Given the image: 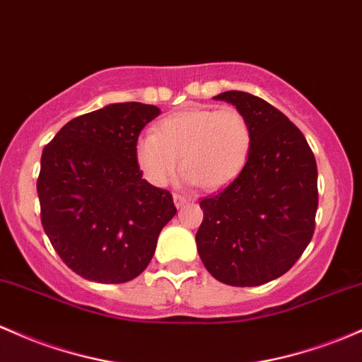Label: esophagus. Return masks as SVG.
<instances>
[{
  "label": "esophagus",
  "mask_w": 362,
  "mask_h": 362,
  "mask_svg": "<svg viewBox=\"0 0 362 362\" xmlns=\"http://www.w3.org/2000/svg\"><path fill=\"white\" fill-rule=\"evenodd\" d=\"M173 201H175V206H177V208H182V206H185L187 202H190L192 199H190V197H187V196H184V194H175Z\"/></svg>",
  "instance_id": "1"
}]
</instances>
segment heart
I'll list each match as a JSON object with an SVG mask.
<instances>
[{"label":"heart","mask_w":362,"mask_h":362,"mask_svg":"<svg viewBox=\"0 0 362 362\" xmlns=\"http://www.w3.org/2000/svg\"><path fill=\"white\" fill-rule=\"evenodd\" d=\"M254 146L251 122L237 108H185L156 123L153 136L137 141L136 160L154 185H165L178 168L201 189L214 190L235 180Z\"/></svg>","instance_id":"obj_1"}]
</instances>
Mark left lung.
Returning <instances> with one entry per match:
<instances>
[{"instance_id":"obj_1","label":"left lung","mask_w":362,"mask_h":362,"mask_svg":"<svg viewBox=\"0 0 362 362\" xmlns=\"http://www.w3.org/2000/svg\"><path fill=\"white\" fill-rule=\"evenodd\" d=\"M254 132L249 163L235 180L201 199L197 251L218 281L256 287L287 273L313 239L317 209L315 154L299 129L264 99L226 90Z\"/></svg>"}]
</instances>
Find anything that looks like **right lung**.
I'll list each match as a JSON object with an SVG mask.
<instances>
[{"mask_svg": "<svg viewBox=\"0 0 362 362\" xmlns=\"http://www.w3.org/2000/svg\"><path fill=\"white\" fill-rule=\"evenodd\" d=\"M160 113L142 103L105 106L70 120L42 151V228L86 280L125 284L141 275L177 213L170 190L146 182L136 160L139 134Z\"/></svg>", "mask_w": 362, "mask_h": 362, "instance_id": "add662e5", "label": "right lung"}]
</instances>
